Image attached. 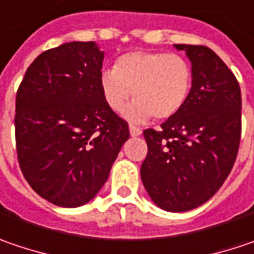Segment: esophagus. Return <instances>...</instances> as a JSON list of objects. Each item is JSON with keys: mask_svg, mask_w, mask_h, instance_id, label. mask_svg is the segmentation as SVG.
I'll return each mask as SVG.
<instances>
[{"mask_svg": "<svg viewBox=\"0 0 254 254\" xmlns=\"http://www.w3.org/2000/svg\"><path fill=\"white\" fill-rule=\"evenodd\" d=\"M129 132H130V136H139L142 133V130L139 127H133V125H129Z\"/></svg>", "mask_w": 254, "mask_h": 254, "instance_id": "esophagus-1", "label": "esophagus"}]
</instances>
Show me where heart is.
Returning <instances> with one entry per match:
<instances>
[{
  "label": "heart",
  "instance_id": "obj_1",
  "mask_svg": "<svg viewBox=\"0 0 254 254\" xmlns=\"http://www.w3.org/2000/svg\"><path fill=\"white\" fill-rule=\"evenodd\" d=\"M192 87V67L178 54L138 50L122 54L115 68L103 70L100 89L106 105L121 112L133 90L135 102L125 116L132 122H143L154 116L167 121L184 106Z\"/></svg>",
  "mask_w": 254,
  "mask_h": 254
}]
</instances>
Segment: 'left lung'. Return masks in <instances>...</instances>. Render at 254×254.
I'll return each instance as SVG.
<instances>
[{
	"label": "left lung",
	"instance_id": "1",
	"mask_svg": "<svg viewBox=\"0 0 254 254\" xmlns=\"http://www.w3.org/2000/svg\"><path fill=\"white\" fill-rule=\"evenodd\" d=\"M174 46L191 60L192 87L186 106L159 130H143L141 178L158 207L180 213L208 201L229 177L242 136V93L211 49Z\"/></svg>",
	"mask_w": 254,
	"mask_h": 254
}]
</instances>
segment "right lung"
<instances>
[{"mask_svg": "<svg viewBox=\"0 0 254 254\" xmlns=\"http://www.w3.org/2000/svg\"><path fill=\"white\" fill-rule=\"evenodd\" d=\"M102 63L93 41L64 43L41 53L17 90L20 168L38 195L60 207L90 201L129 139L127 122L103 99Z\"/></svg>", "mask_w": 254, "mask_h": 254, "instance_id": "1", "label": "right lung"}]
</instances>
